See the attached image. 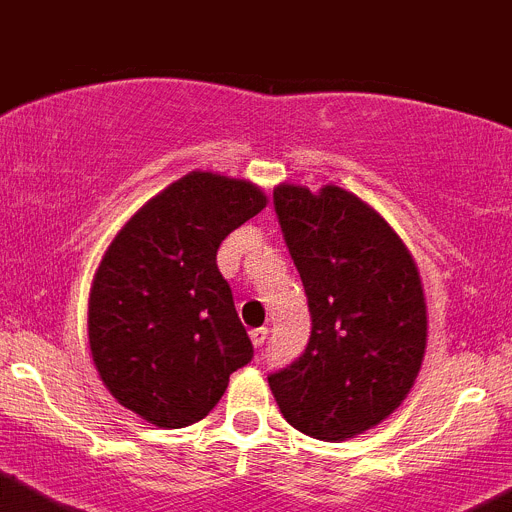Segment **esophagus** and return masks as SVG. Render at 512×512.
Masks as SVG:
<instances>
[{"instance_id":"esophagus-1","label":"esophagus","mask_w":512,"mask_h":512,"mask_svg":"<svg viewBox=\"0 0 512 512\" xmlns=\"http://www.w3.org/2000/svg\"><path fill=\"white\" fill-rule=\"evenodd\" d=\"M267 334H270V329H267V326H260V329H252V331H250V339H252V344H255L257 349H260V347H265V342H267Z\"/></svg>"}]
</instances>
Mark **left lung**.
<instances>
[{"label": "left lung", "instance_id": "left-lung-1", "mask_svg": "<svg viewBox=\"0 0 512 512\" xmlns=\"http://www.w3.org/2000/svg\"><path fill=\"white\" fill-rule=\"evenodd\" d=\"M275 214L311 311L301 357L267 382L285 421L321 441L377 426L413 388L426 349L416 262L377 211L339 186H278Z\"/></svg>", "mask_w": 512, "mask_h": 512}]
</instances>
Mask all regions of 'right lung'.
I'll use <instances>...</instances> for the list:
<instances>
[{
  "instance_id": "add662e5",
  "label": "right lung",
  "mask_w": 512,
  "mask_h": 512,
  "mask_svg": "<svg viewBox=\"0 0 512 512\" xmlns=\"http://www.w3.org/2000/svg\"><path fill=\"white\" fill-rule=\"evenodd\" d=\"M262 209L250 181L193 170L114 237L91 285L89 344L124 408L160 428L191 426L255 357L216 252Z\"/></svg>"
}]
</instances>
